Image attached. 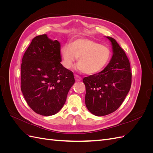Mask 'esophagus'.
<instances>
[{
    "mask_svg": "<svg viewBox=\"0 0 153 153\" xmlns=\"http://www.w3.org/2000/svg\"><path fill=\"white\" fill-rule=\"evenodd\" d=\"M75 80L77 81V82L78 81H80L82 80V78L80 76H79L76 75H75Z\"/></svg>",
    "mask_w": 153,
    "mask_h": 153,
    "instance_id": "1",
    "label": "esophagus"
}]
</instances>
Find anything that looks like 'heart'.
I'll list each match as a JSON object with an SVG mask.
<instances>
[{
	"label": "heart",
	"mask_w": 153,
	"mask_h": 153,
	"mask_svg": "<svg viewBox=\"0 0 153 153\" xmlns=\"http://www.w3.org/2000/svg\"><path fill=\"white\" fill-rule=\"evenodd\" d=\"M61 55L63 66L70 69L78 59L76 70L92 75L100 72L107 65L111 51L106 46L88 38H79L62 46Z\"/></svg>",
	"instance_id": "obj_1"
}]
</instances>
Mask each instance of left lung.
I'll return each mask as SVG.
<instances>
[{
	"label": "left lung",
	"instance_id": "obj_1",
	"mask_svg": "<svg viewBox=\"0 0 153 153\" xmlns=\"http://www.w3.org/2000/svg\"><path fill=\"white\" fill-rule=\"evenodd\" d=\"M113 55L101 72L85 77V102L89 112L103 116L115 112L123 103L131 85L130 64L124 51L114 38L107 36Z\"/></svg>",
	"mask_w": 153,
	"mask_h": 153
}]
</instances>
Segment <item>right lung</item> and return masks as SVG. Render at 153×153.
Segmentation results:
<instances>
[{"mask_svg":"<svg viewBox=\"0 0 153 153\" xmlns=\"http://www.w3.org/2000/svg\"><path fill=\"white\" fill-rule=\"evenodd\" d=\"M61 44L47 34L35 37L22 58L21 90L27 104L37 114H57L75 83L73 72L61 62Z\"/></svg>","mask_w":153,"mask_h":153,"instance_id":"1","label":"right lung"}]
</instances>
